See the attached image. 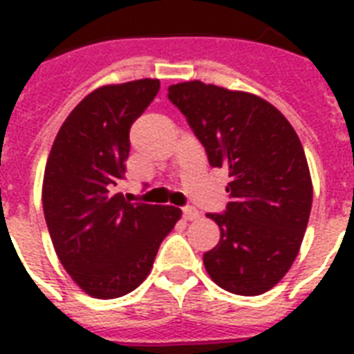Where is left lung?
<instances>
[{"label":"left lung","mask_w":354,"mask_h":354,"mask_svg":"<svg viewBox=\"0 0 354 354\" xmlns=\"http://www.w3.org/2000/svg\"><path fill=\"white\" fill-rule=\"evenodd\" d=\"M158 90L156 79L97 88L64 121L47 158L41 204L53 248L75 285L97 299L136 290L182 218L154 189L121 187L130 127Z\"/></svg>","instance_id":"obj_1"}]
</instances>
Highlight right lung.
Returning <instances> with one entry per match:
<instances>
[{
  "instance_id": "obj_1",
  "label": "right lung",
  "mask_w": 354,
  "mask_h": 354,
  "mask_svg": "<svg viewBox=\"0 0 354 354\" xmlns=\"http://www.w3.org/2000/svg\"><path fill=\"white\" fill-rule=\"evenodd\" d=\"M211 167L227 171V202L211 215L221 241L204 253L216 285L239 296L274 288L296 261L313 207L305 150L285 115L261 97L200 80L169 86Z\"/></svg>"
}]
</instances>
